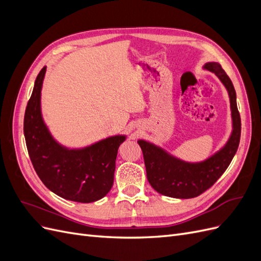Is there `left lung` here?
<instances>
[{"label":"left lung","instance_id":"left-lung-1","mask_svg":"<svg viewBox=\"0 0 261 261\" xmlns=\"http://www.w3.org/2000/svg\"><path fill=\"white\" fill-rule=\"evenodd\" d=\"M202 69L219 78L230 99L232 132L224 146L202 161L187 162L148 140L137 141L143 150L149 184L159 194L172 198H194L207 191L225 172L240 145L241 116L234 86L219 63L207 62Z\"/></svg>","mask_w":261,"mask_h":261}]
</instances>
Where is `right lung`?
I'll use <instances>...</instances> for the list:
<instances>
[{"label":"right lung","mask_w":261,"mask_h":261,"mask_svg":"<svg viewBox=\"0 0 261 261\" xmlns=\"http://www.w3.org/2000/svg\"><path fill=\"white\" fill-rule=\"evenodd\" d=\"M46 67L36 78L23 118V134L38 176L51 192L76 202L97 201L114 181L117 150L126 135L101 139L84 148H68L53 137L41 111V90Z\"/></svg>","instance_id":"1"}]
</instances>
